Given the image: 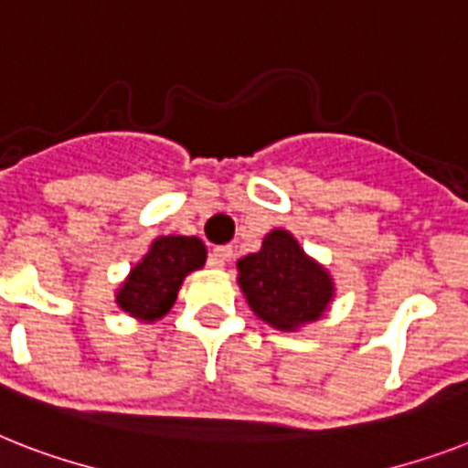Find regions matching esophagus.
<instances>
[{
	"label": "esophagus",
	"instance_id": "34e87169",
	"mask_svg": "<svg viewBox=\"0 0 468 468\" xmlns=\"http://www.w3.org/2000/svg\"><path fill=\"white\" fill-rule=\"evenodd\" d=\"M233 260V248L230 245H223V248H216L211 252V264L216 267V270H220V267H226V262H230Z\"/></svg>",
	"mask_w": 468,
	"mask_h": 468
}]
</instances>
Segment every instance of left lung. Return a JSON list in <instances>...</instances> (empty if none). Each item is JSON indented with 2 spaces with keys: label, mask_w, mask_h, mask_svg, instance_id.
Masks as SVG:
<instances>
[{
  "label": "left lung",
  "mask_w": 468,
  "mask_h": 468,
  "mask_svg": "<svg viewBox=\"0 0 468 468\" xmlns=\"http://www.w3.org/2000/svg\"><path fill=\"white\" fill-rule=\"evenodd\" d=\"M238 286L250 311L284 333L323 318L335 299L330 271L284 228L270 230L262 248L238 260Z\"/></svg>",
  "instance_id": "8db88e82"
}]
</instances>
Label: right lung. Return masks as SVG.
Instances as JSON below:
<instances>
[{"mask_svg": "<svg viewBox=\"0 0 468 468\" xmlns=\"http://www.w3.org/2000/svg\"><path fill=\"white\" fill-rule=\"evenodd\" d=\"M206 255V245L197 235H160L119 284L113 293L116 306L141 323L165 318L184 279L204 267Z\"/></svg>", "mask_w": 468, "mask_h": 468, "instance_id": "obj_1", "label": "right lung"}]
</instances>
